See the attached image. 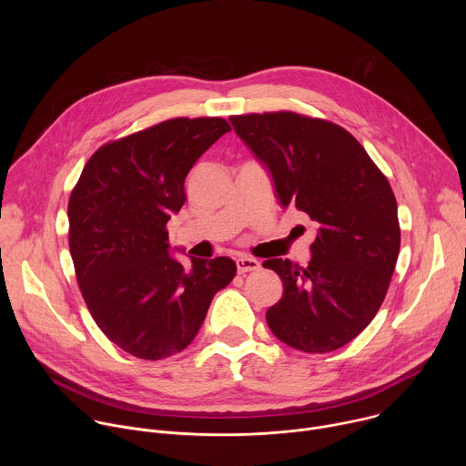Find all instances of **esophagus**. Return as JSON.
Listing matches in <instances>:
<instances>
[{"label": "esophagus", "mask_w": 466, "mask_h": 466, "mask_svg": "<svg viewBox=\"0 0 466 466\" xmlns=\"http://www.w3.org/2000/svg\"><path fill=\"white\" fill-rule=\"evenodd\" d=\"M236 268H238V273L243 275V273H248V271H258L259 269V261L254 259V258H238L236 259Z\"/></svg>", "instance_id": "1"}]
</instances>
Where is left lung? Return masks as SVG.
<instances>
[{"label": "left lung", "mask_w": 466, "mask_h": 466, "mask_svg": "<svg viewBox=\"0 0 466 466\" xmlns=\"http://www.w3.org/2000/svg\"><path fill=\"white\" fill-rule=\"evenodd\" d=\"M238 137L269 167L279 201L319 225L306 268L265 259L284 284L265 313L286 345L331 352L378 313L400 252L396 198L363 146L338 123L291 110L230 116Z\"/></svg>", "instance_id": "obj_1"}]
</instances>
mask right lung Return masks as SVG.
I'll return each instance as SVG.
<instances>
[{"mask_svg":"<svg viewBox=\"0 0 466 466\" xmlns=\"http://www.w3.org/2000/svg\"><path fill=\"white\" fill-rule=\"evenodd\" d=\"M228 130L223 117L166 119L101 146L72 189L79 289L103 334L130 356L157 361L184 350L236 275L227 256L184 268L167 252L166 228L186 201V175Z\"/></svg>","mask_w":466,"mask_h":466,"instance_id":"right-lung-1","label":"right lung"}]
</instances>
